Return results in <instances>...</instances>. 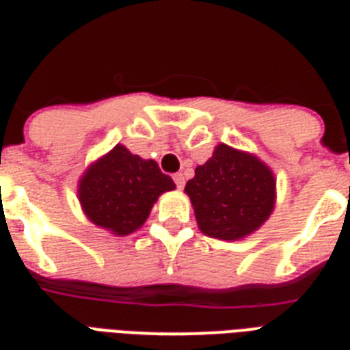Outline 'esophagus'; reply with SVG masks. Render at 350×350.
Instances as JSON below:
<instances>
[{"label":"esophagus","mask_w":350,"mask_h":350,"mask_svg":"<svg viewBox=\"0 0 350 350\" xmlns=\"http://www.w3.org/2000/svg\"><path fill=\"white\" fill-rule=\"evenodd\" d=\"M173 180H175V184H177L178 189H184L185 180H184V175H182V173H175V175H173Z\"/></svg>","instance_id":"34e87169"}]
</instances>
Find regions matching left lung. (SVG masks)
Wrapping results in <instances>:
<instances>
[{
    "mask_svg": "<svg viewBox=\"0 0 350 350\" xmlns=\"http://www.w3.org/2000/svg\"><path fill=\"white\" fill-rule=\"evenodd\" d=\"M200 230L219 240H238L256 231L275 205V178L258 157L228 145L215 147L185 184Z\"/></svg>",
    "mask_w": 350,
    "mask_h": 350,
    "instance_id": "left-lung-1",
    "label": "left lung"
}]
</instances>
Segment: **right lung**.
<instances>
[{
    "mask_svg": "<svg viewBox=\"0 0 350 350\" xmlns=\"http://www.w3.org/2000/svg\"><path fill=\"white\" fill-rule=\"evenodd\" d=\"M175 189L156 161H145L117 145L96 161L79 184L82 208L94 224L129 234L148 217L157 198Z\"/></svg>",
    "mask_w": 350,
    "mask_h": 350,
    "instance_id": "1",
    "label": "right lung"
}]
</instances>
